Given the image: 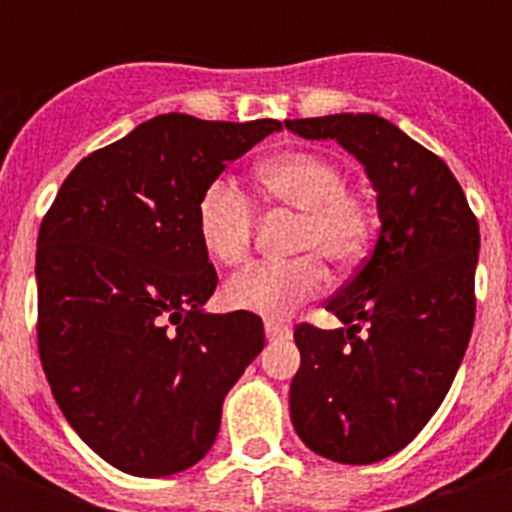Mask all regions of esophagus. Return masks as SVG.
I'll return each instance as SVG.
<instances>
[{
	"label": "esophagus",
	"mask_w": 512,
	"mask_h": 512,
	"mask_svg": "<svg viewBox=\"0 0 512 512\" xmlns=\"http://www.w3.org/2000/svg\"><path fill=\"white\" fill-rule=\"evenodd\" d=\"M265 335L268 340H281V337H289V327L279 321H265Z\"/></svg>",
	"instance_id": "34e87169"
}]
</instances>
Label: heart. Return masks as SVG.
<instances>
[{"instance_id":"b5f03b06","label":"heart","mask_w":512,"mask_h":512,"mask_svg":"<svg viewBox=\"0 0 512 512\" xmlns=\"http://www.w3.org/2000/svg\"><path fill=\"white\" fill-rule=\"evenodd\" d=\"M257 188L268 204L300 212L295 252L287 263H257L231 276L225 303L263 319H284L319 295L327 284V257L335 265H353L372 244L377 217L372 201L348 188L345 170L316 151H287L265 159L255 172ZM257 215L239 185L217 177L196 204V233L204 252L220 265L247 260L255 239Z\"/></svg>"}]
</instances>
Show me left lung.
Here are the masks:
<instances>
[{"label": "left lung", "instance_id": "obj_1", "mask_svg": "<svg viewBox=\"0 0 512 512\" xmlns=\"http://www.w3.org/2000/svg\"><path fill=\"white\" fill-rule=\"evenodd\" d=\"M284 124L337 140L377 191L372 255L327 300L345 327L297 324L289 388L292 425L311 452L369 465L404 449L452 388L476 321L478 220L444 159L382 116Z\"/></svg>", "mask_w": 512, "mask_h": 512}]
</instances>
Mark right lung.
<instances>
[{
    "label": "right lung",
    "mask_w": 512,
    "mask_h": 512,
    "mask_svg": "<svg viewBox=\"0 0 512 512\" xmlns=\"http://www.w3.org/2000/svg\"><path fill=\"white\" fill-rule=\"evenodd\" d=\"M276 119L162 114L92 151L63 180L36 239V340L60 412L130 476L191 468L223 398L263 350L255 313H204L217 287L196 204Z\"/></svg>",
    "instance_id": "obj_1"
}]
</instances>
